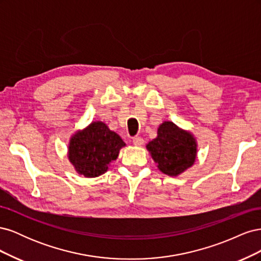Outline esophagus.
<instances>
[{
  "label": "esophagus",
  "instance_id": "34e87169",
  "mask_svg": "<svg viewBox=\"0 0 261 261\" xmlns=\"http://www.w3.org/2000/svg\"><path fill=\"white\" fill-rule=\"evenodd\" d=\"M133 144L135 145V146H141V145L144 144V139L141 138V137H139V136L134 137V139H133Z\"/></svg>",
  "mask_w": 261,
  "mask_h": 261
}]
</instances>
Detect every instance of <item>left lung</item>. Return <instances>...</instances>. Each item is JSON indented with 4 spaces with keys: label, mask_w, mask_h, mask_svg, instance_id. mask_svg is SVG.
<instances>
[{
    "label": "left lung",
    "mask_w": 261,
    "mask_h": 261,
    "mask_svg": "<svg viewBox=\"0 0 261 261\" xmlns=\"http://www.w3.org/2000/svg\"><path fill=\"white\" fill-rule=\"evenodd\" d=\"M148 151L158 163V169L170 176H177L195 162L197 144L189 132L172 122L162 123L158 136L147 145Z\"/></svg>",
    "instance_id": "1"
}]
</instances>
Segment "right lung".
Here are the masks:
<instances>
[{
    "label": "right lung",
    "instance_id": "right-lung-1",
    "mask_svg": "<svg viewBox=\"0 0 261 261\" xmlns=\"http://www.w3.org/2000/svg\"><path fill=\"white\" fill-rule=\"evenodd\" d=\"M125 143L102 122H92L88 127L70 138L68 159L75 170L86 177H96L107 172L116 160Z\"/></svg>",
    "mask_w": 261,
    "mask_h": 261
}]
</instances>
